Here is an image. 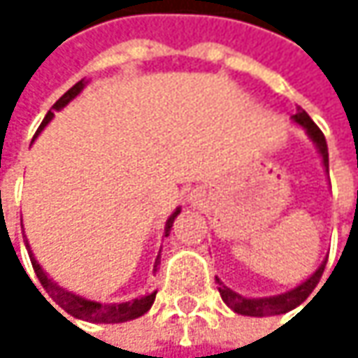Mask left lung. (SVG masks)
Instances as JSON below:
<instances>
[{
  "label": "left lung",
  "mask_w": 358,
  "mask_h": 358,
  "mask_svg": "<svg viewBox=\"0 0 358 358\" xmlns=\"http://www.w3.org/2000/svg\"><path fill=\"white\" fill-rule=\"evenodd\" d=\"M292 117H294V122H299V124L307 130V134H309V136L313 138V143L317 145V149H320V153H322L323 157L325 172H327L329 162H327V143H325L323 132L317 128V124L309 117V113L303 108H296V113H294ZM323 269H325V261H323L322 265H320V269H317L307 282H303V284L296 286L294 290L284 292V294H278V296H267V299H247V296H243V294L230 290L228 286H224L217 278H215V280H217V284H220L217 290H220V294H222V301H224L234 313H238V315H250V317H265V315L288 313V311H292L294 307H299L301 303H305V301L309 299V294L315 290V286L320 284Z\"/></svg>",
  "instance_id": "left-lung-1"
}]
</instances>
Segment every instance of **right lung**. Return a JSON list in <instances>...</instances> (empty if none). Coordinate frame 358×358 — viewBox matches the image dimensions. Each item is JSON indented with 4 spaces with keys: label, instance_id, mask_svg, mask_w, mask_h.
<instances>
[{
    "label": "right lung",
    "instance_id": "obj_1",
    "mask_svg": "<svg viewBox=\"0 0 358 358\" xmlns=\"http://www.w3.org/2000/svg\"><path fill=\"white\" fill-rule=\"evenodd\" d=\"M85 85H87V80L83 78V80H78L70 91H66L55 103H53V108L55 111H59L62 108H66L83 89H85ZM47 111V115L43 117V122H41V126H38V130H36V134L51 122V117H53V111ZM180 213V209H176L172 215H170V220L166 222V236L170 234V228H172V224H174V220H176V215ZM29 247V245H27ZM29 255H31V263H33V269H35L36 278H38V282H41V286L49 292V296L68 313V315H72V317H76V320H85V322H93V323H122V322H130V320H136V317H141V315H145L149 309H151V305H153V301H155V294H157V290L155 292H151V294H145V296H138V299H134V301H128V303H120V305H103V303H95V301H89V299H83V296H78V294H74V292H68L66 288H62V286H57L53 280H49L47 278V273L41 269V265L36 263V259L33 257V252H31V247H29ZM157 265H159V255H157V261H155V267H153V271H157ZM38 290V288H36ZM51 305V303H49ZM53 307V305H51ZM55 309V307H53ZM57 311V309H55ZM59 313V311H57ZM62 315V313H59ZM64 317V315H62ZM70 322V320H68Z\"/></svg>",
    "mask_w": 358,
    "mask_h": 358
}]
</instances>
